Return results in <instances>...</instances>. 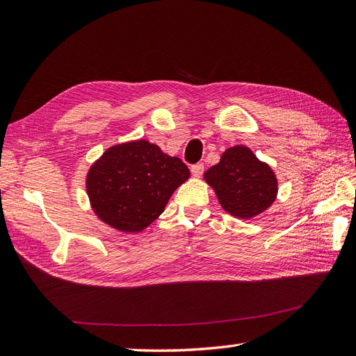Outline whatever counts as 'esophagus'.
Returning a JSON list of instances; mask_svg holds the SVG:
<instances>
[{"instance_id":"esophagus-1","label":"esophagus","mask_w":356,"mask_h":356,"mask_svg":"<svg viewBox=\"0 0 356 356\" xmlns=\"http://www.w3.org/2000/svg\"><path fill=\"white\" fill-rule=\"evenodd\" d=\"M203 171H204V165H203V163H195V165L191 167V172H193L194 177H200V176H202Z\"/></svg>"}]
</instances>
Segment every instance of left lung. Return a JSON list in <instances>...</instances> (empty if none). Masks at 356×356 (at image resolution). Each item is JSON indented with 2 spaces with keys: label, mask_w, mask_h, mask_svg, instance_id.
Listing matches in <instances>:
<instances>
[{
  "label": "left lung",
  "mask_w": 356,
  "mask_h": 356,
  "mask_svg": "<svg viewBox=\"0 0 356 356\" xmlns=\"http://www.w3.org/2000/svg\"><path fill=\"white\" fill-rule=\"evenodd\" d=\"M203 177L224 211L239 220H252L277 200L275 171L247 145L227 149L220 162L204 171Z\"/></svg>",
  "instance_id": "8db88e82"
}]
</instances>
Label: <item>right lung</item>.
I'll return each instance as SVG.
<instances>
[{"instance_id": "add662e5", "label": "right lung", "mask_w": 356, "mask_h": 356, "mask_svg": "<svg viewBox=\"0 0 356 356\" xmlns=\"http://www.w3.org/2000/svg\"><path fill=\"white\" fill-rule=\"evenodd\" d=\"M189 176L181 159L141 138L108 147L90 165L86 189L100 221L117 232L140 233Z\"/></svg>"}]
</instances>
